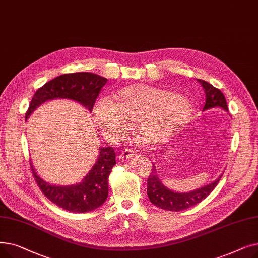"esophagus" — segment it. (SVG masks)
Masks as SVG:
<instances>
[{"instance_id": "obj_1", "label": "esophagus", "mask_w": 258, "mask_h": 258, "mask_svg": "<svg viewBox=\"0 0 258 258\" xmlns=\"http://www.w3.org/2000/svg\"><path fill=\"white\" fill-rule=\"evenodd\" d=\"M134 155H135V154H134V151L130 150V148H126V150H123V151H122V152L119 154L118 158H119L120 160L130 159V158L134 157Z\"/></svg>"}]
</instances>
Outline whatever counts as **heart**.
Wrapping results in <instances>:
<instances>
[{"label": "heart", "instance_id": "obj_1", "mask_svg": "<svg viewBox=\"0 0 258 258\" xmlns=\"http://www.w3.org/2000/svg\"><path fill=\"white\" fill-rule=\"evenodd\" d=\"M113 99L99 98L93 106L97 125L113 142L127 137L133 122L140 141L159 143L182 126L192 112L191 102L183 95L146 84L121 88Z\"/></svg>", "mask_w": 258, "mask_h": 258}]
</instances>
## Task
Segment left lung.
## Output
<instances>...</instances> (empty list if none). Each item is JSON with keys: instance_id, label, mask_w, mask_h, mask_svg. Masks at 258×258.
<instances>
[{"instance_id": "obj_1", "label": "left lung", "mask_w": 258, "mask_h": 258, "mask_svg": "<svg viewBox=\"0 0 258 258\" xmlns=\"http://www.w3.org/2000/svg\"><path fill=\"white\" fill-rule=\"evenodd\" d=\"M198 81L204 88L206 95L205 104L203 110L205 111L208 110V108L220 106L223 110L228 112L226 98L221 90L214 88L205 80L198 79ZM221 178L222 174L220 175V178L216 179L211 184L203 186L190 192H174L162 184L161 180L159 179L156 166L153 165V171L147 179V196L153 204L161 209L169 211H181L189 207H192L206 199L215 188V186L219 184Z\"/></svg>"}]
</instances>
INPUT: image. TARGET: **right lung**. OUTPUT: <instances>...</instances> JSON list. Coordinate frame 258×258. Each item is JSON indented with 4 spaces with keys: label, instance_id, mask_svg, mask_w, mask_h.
<instances>
[{
    "label": "right lung",
    "instance_id": "obj_1",
    "mask_svg": "<svg viewBox=\"0 0 258 258\" xmlns=\"http://www.w3.org/2000/svg\"><path fill=\"white\" fill-rule=\"evenodd\" d=\"M107 79L94 73L78 72L57 76L39 88L29 104L25 118H28L40 104L52 99L67 98L79 102L92 112L101 88ZM116 164L113 147H101L92 169L78 184L56 186L45 182L33 168V178L42 192L58 207L71 212L84 213L101 206L108 195V175Z\"/></svg>",
    "mask_w": 258,
    "mask_h": 258
}]
</instances>
